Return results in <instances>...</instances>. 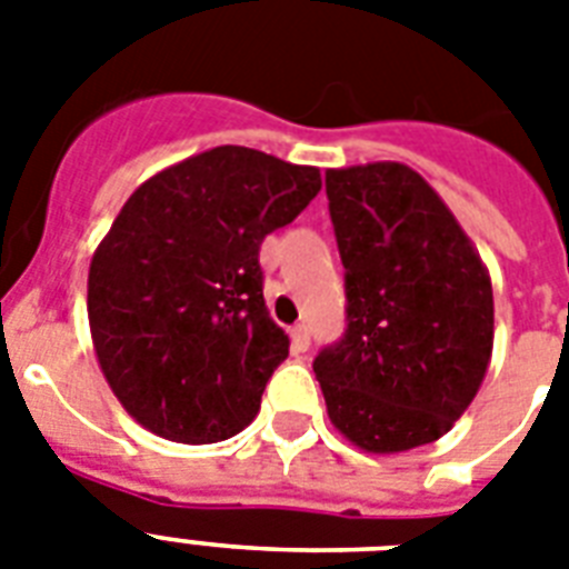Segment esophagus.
Masks as SVG:
<instances>
[{
  "label": "esophagus",
  "instance_id": "obj_1",
  "mask_svg": "<svg viewBox=\"0 0 569 569\" xmlns=\"http://www.w3.org/2000/svg\"><path fill=\"white\" fill-rule=\"evenodd\" d=\"M310 348V328L307 325H295L292 328V351L295 355H303Z\"/></svg>",
  "mask_w": 569,
  "mask_h": 569
}]
</instances>
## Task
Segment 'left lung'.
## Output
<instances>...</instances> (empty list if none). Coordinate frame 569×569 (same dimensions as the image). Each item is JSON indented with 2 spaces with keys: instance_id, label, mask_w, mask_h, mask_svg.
I'll return each mask as SVG.
<instances>
[{
  "instance_id": "8db88e82",
  "label": "left lung",
  "mask_w": 569,
  "mask_h": 569,
  "mask_svg": "<svg viewBox=\"0 0 569 569\" xmlns=\"http://www.w3.org/2000/svg\"><path fill=\"white\" fill-rule=\"evenodd\" d=\"M346 330L312 360L330 422L375 455L440 440L493 351V289L449 206L407 164L325 173Z\"/></svg>"
}]
</instances>
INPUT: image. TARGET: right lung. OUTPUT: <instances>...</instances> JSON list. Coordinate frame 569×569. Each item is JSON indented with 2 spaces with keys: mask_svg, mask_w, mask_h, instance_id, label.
<instances>
[{
  "mask_svg": "<svg viewBox=\"0 0 569 569\" xmlns=\"http://www.w3.org/2000/svg\"><path fill=\"white\" fill-rule=\"evenodd\" d=\"M321 191L319 168L214 147L129 197L91 259L102 375L147 431L218 442L257 416L289 337L268 319L259 244Z\"/></svg>",
  "mask_w": 569,
  "mask_h": 569,
  "instance_id": "obj_1",
  "label": "right lung"
}]
</instances>
